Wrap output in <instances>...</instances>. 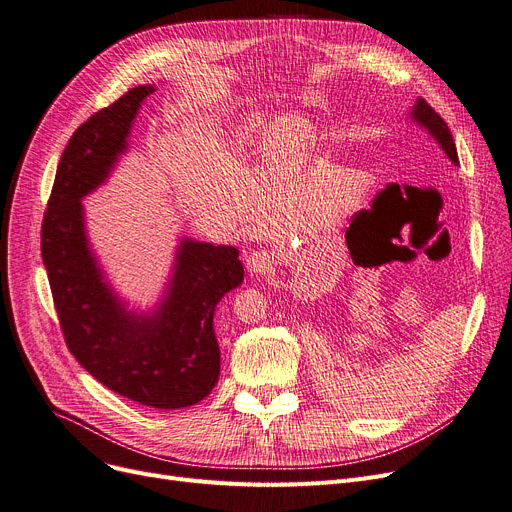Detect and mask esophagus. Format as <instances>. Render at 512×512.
<instances>
[{
    "label": "esophagus",
    "instance_id": "esophagus-1",
    "mask_svg": "<svg viewBox=\"0 0 512 512\" xmlns=\"http://www.w3.org/2000/svg\"><path fill=\"white\" fill-rule=\"evenodd\" d=\"M245 264H248V271L254 275H262V273H269L273 269V262H271V254L264 252V250H256L252 252L248 258H245Z\"/></svg>",
    "mask_w": 512,
    "mask_h": 512
}]
</instances>
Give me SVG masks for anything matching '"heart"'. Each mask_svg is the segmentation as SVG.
Here are the masks:
<instances>
[{"label":"heart","instance_id":"b5f03b06","mask_svg":"<svg viewBox=\"0 0 512 512\" xmlns=\"http://www.w3.org/2000/svg\"><path fill=\"white\" fill-rule=\"evenodd\" d=\"M243 134L281 166H298L313 153L317 142L315 126L300 115H285L277 121L252 119Z\"/></svg>","mask_w":512,"mask_h":512}]
</instances>
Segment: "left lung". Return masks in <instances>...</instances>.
Returning <instances> with one entry per match:
<instances>
[{
    "mask_svg": "<svg viewBox=\"0 0 512 512\" xmlns=\"http://www.w3.org/2000/svg\"><path fill=\"white\" fill-rule=\"evenodd\" d=\"M412 117L418 121V124H422L428 132H431L433 138H437V142L443 147L447 157L452 159L454 163H458V153H456L452 132H449L443 117L431 105H428L424 98H418V102H416L414 109H412Z\"/></svg>",
    "mask_w": 512,
    "mask_h": 512,
    "instance_id": "1",
    "label": "left lung"
}]
</instances>
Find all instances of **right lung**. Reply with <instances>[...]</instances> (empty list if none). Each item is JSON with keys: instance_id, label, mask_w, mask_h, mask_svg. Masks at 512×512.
<instances>
[{"instance_id": "add662e5", "label": "right lung", "mask_w": 512, "mask_h": 512, "mask_svg": "<svg viewBox=\"0 0 512 512\" xmlns=\"http://www.w3.org/2000/svg\"><path fill=\"white\" fill-rule=\"evenodd\" d=\"M153 90L132 88L69 138L44 212L42 258L60 330L81 367L121 397L178 410L208 397L218 382L214 311L243 281L239 252L182 239L166 300L138 317L102 279L81 208V197L105 182L126 151L140 102Z\"/></svg>"}]
</instances>
